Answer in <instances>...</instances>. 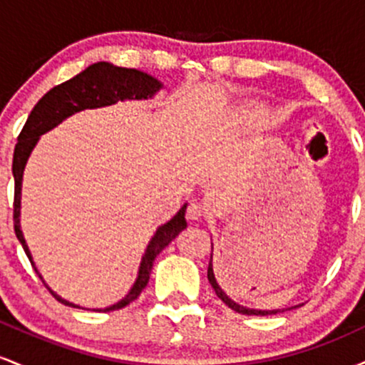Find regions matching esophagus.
Segmentation results:
<instances>
[{"mask_svg":"<svg viewBox=\"0 0 365 365\" xmlns=\"http://www.w3.org/2000/svg\"><path fill=\"white\" fill-rule=\"evenodd\" d=\"M204 216H206V209H204L202 204L192 202L190 206H188V209H187V217H188V220L199 221V220H202Z\"/></svg>","mask_w":365,"mask_h":365,"instance_id":"1","label":"esophagus"}]
</instances>
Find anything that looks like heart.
<instances>
[{
	"label": "heart",
	"mask_w": 365,
	"mask_h": 365,
	"mask_svg": "<svg viewBox=\"0 0 365 365\" xmlns=\"http://www.w3.org/2000/svg\"><path fill=\"white\" fill-rule=\"evenodd\" d=\"M259 111H261V110H257V106H255V108H252V111H250V115H257Z\"/></svg>",
	"instance_id": "heart-1"
}]
</instances>
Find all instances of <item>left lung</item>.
I'll return each instance as SVG.
<instances>
[{"mask_svg": "<svg viewBox=\"0 0 365 365\" xmlns=\"http://www.w3.org/2000/svg\"><path fill=\"white\" fill-rule=\"evenodd\" d=\"M207 279L209 283H211V287L215 288L216 295L220 297L223 302L228 305L232 311H235L238 314H245V316H271V314H278V312H284V311H290V309H295L299 307V305H293V307H288V309H271V311H261V309H249V307H244V305L237 304L235 300L230 299L228 295H226L223 288L220 287L216 282V276H215V269H212V242H211V261H209V267H207Z\"/></svg>", "mask_w": 365, "mask_h": 365, "instance_id": "1", "label": "left lung"}]
</instances>
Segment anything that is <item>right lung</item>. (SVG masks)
Masks as SVG:
<instances>
[{"label":"right lung","mask_w":365,"mask_h":365,"mask_svg":"<svg viewBox=\"0 0 365 365\" xmlns=\"http://www.w3.org/2000/svg\"><path fill=\"white\" fill-rule=\"evenodd\" d=\"M163 89V83L154 78L153 75L140 72L135 68H121V66H115L108 61H98L94 65L87 66L83 72L75 75L70 81L60 83V86L53 87L51 91L46 92L39 103L36 104L34 110L31 111L27 121H25L22 132L19 135V142L15 145L14 153V178H15V202H14V226H15V235L19 242L22 244L25 254H27L29 261H31L32 267L39 278L43 279L39 271H37L34 259H32L31 250H29L27 242H25L22 228H20V207H22V180H24V170L27 165L29 158H31L32 150L39 142L41 135L46 132L53 130L54 127L66 120L68 116L75 115V113L83 110H94V108H104L116 104L118 101H148V99L154 98L159 91ZM188 204L185 202L178 209V212L166 221L165 225L158 226L156 233L149 240L148 249H145L144 255L140 259L139 271H137V278L133 282L132 288H130L127 295L118 300L116 304L110 305L104 309H92L98 312H110L123 309L125 305L137 299L140 292L144 290L145 284L149 283L150 271H153L154 259L161 252L165 247H168L171 240L178 237L182 230L187 228L185 211ZM43 283L46 282L43 279ZM48 287V284H46ZM48 290L53 293L54 299L58 302L68 305V307L86 309L81 305L68 302V300L61 299L56 292H53L48 287Z\"/></svg>","instance_id":"add662e5"}]
</instances>
